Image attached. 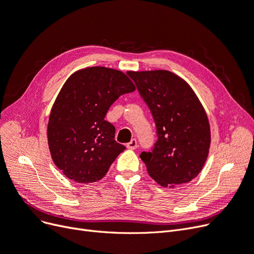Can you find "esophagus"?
<instances>
[{"label": "esophagus", "instance_id": "esophagus-1", "mask_svg": "<svg viewBox=\"0 0 254 254\" xmlns=\"http://www.w3.org/2000/svg\"><path fill=\"white\" fill-rule=\"evenodd\" d=\"M127 147L128 149H135L137 147V140L136 139H132L127 144Z\"/></svg>", "mask_w": 254, "mask_h": 254}]
</instances>
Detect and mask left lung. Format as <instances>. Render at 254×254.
Here are the masks:
<instances>
[{
  "instance_id": "8db88e82",
  "label": "left lung",
  "mask_w": 254,
  "mask_h": 254,
  "mask_svg": "<svg viewBox=\"0 0 254 254\" xmlns=\"http://www.w3.org/2000/svg\"><path fill=\"white\" fill-rule=\"evenodd\" d=\"M156 122L158 141L141 153L152 179L165 189L190 182L209 154V120L198 96L183 78L167 70L128 71Z\"/></svg>"
}]
</instances>
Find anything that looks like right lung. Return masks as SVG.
I'll use <instances>...</instances> for the list:
<instances>
[{
    "mask_svg": "<svg viewBox=\"0 0 254 254\" xmlns=\"http://www.w3.org/2000/svg\"><path fill=\"white\" fill-rule=\"evenodd\" d=\"M135 90L127 74L107 67L80 69L65 80L52 106L47 137L54 164L70 180L99 181L125 151L105 117L120 95Z\"/></svg>",
    "mask_w": 254,
    "mask_h": 254,
    "instance_id": "obj_1",
    "label": "right lung"
}]
</instances>
